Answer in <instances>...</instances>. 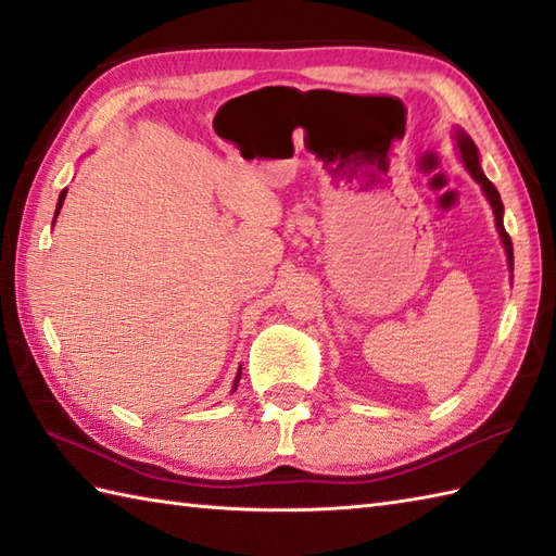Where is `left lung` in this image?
I'll return each mask as SVG.
<instances>
[{
  "label": "left lung",
  "instance_id": "obj_1",
  "mask_svg": "<svg viewBox=\"0 0 556 556\" xmlns=\"http://www.w3.org/2000/svg\"><path fill=\"white\" fill-rule=\"evenodd\" d=\"M456 148H458V155H460V162H464V167L470 172V176L480 184L482 193H485L488 203L492 205V212H494V222H497V231H500V239L504 243V251H506V260H509V269L514 271V245H511V236L506 233L504 229V205H502V198H500V191L494 188V184L488 179L485 174H482L480 169V155H478V148L473 143V138H470L468 134L460 131V128H456Z\"/></svg>",
  "mask_w": 556,
  "mask_h": 556
}]
</instances>
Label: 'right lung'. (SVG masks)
I'll use <instances>...</instances> for the list:
<instances>
[{
  "label": "right lung",
  "instance_id": "1",
  "mask_svg": "<svg viewBox=\"0 0 556 556\" xmlns=\"http://www.w3.org/2000/svg\"><path fill=\"white\" fill-rule=\"evenodd\" d=\"M64 198H66V188L62 193H59V203H56V212H54V219H56V215H59V210H62V205H64ZM239 380H241V368H239V372H236V380H233V389L239 387Z\"/></svg>",
  "mask_w": 556,
  "mask_h": 556
}]
</instances>
